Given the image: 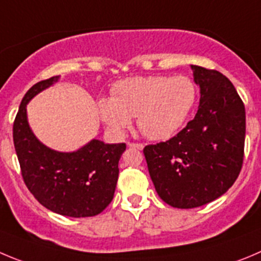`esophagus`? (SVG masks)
Segmentation results:
<instances>
[{"label":"esophagus","instance_id":"esophagus-1","mask_svg":"<svg viewBox=\"0 0 261 261\" xmlns=\"http://www.w3.org/2000/svg\"><path fill=\"white\" fill-rule=\"evenodd\" d=\"M128 147H130V148H135V149H139V150H142L143 148H144V145H143L142 143H128Z\"/></svg>","mask_w":261,"mask_h":261}]
</instances>
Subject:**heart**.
<instances>
[{
	"instance_id": "b5f03b06",
	"label": "heart",
	"mask_w": 261,
	"mask_h": 261,
	"mask_svg": "<svg viewBox=\"0 0 261 261\" xmlns=\"http://www.w3.org/2000/svg\"><path fill=\"white\" fill-rule=\"evenodd\" d=\"M196 99L197 86L188 75L134 77L112 87V99L99 101V114L113 133H122L135 117L145 138L162 140L179 130Z\"/></svg>"
}]
</instances>
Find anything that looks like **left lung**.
I'll use <instances>...</instances> for the list:
<instances>
[{
    "label": "left lung",
    "instance_id": "8db88e82",
    "mask_svg": "<svg viewBox=\"0 0 261 261\" xmlns=\"http://www.w3.org/2000/svg\"><path fill=\"white\" fill-rule=\"evenodd\" d=\"M201 99L196 117L167 142L143 149L158 196L176 208L213 202L234 184L245 154L246 112L232 82L192 65Z\"/></svg>",
    "mask_w": 261,
    "mask_h": 261
}]
</instances>
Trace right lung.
<instances>
[{
  "instance_id": "add662e5",
  "label": "right lung",
  "mask_w": 261,
  "mask_h": 261,
  "mask_svg": "<svg viewBox=\"0 0 261 261\" xmlns=\"http://www.w3.org/2000/svg\"><path fill=\"white\" fill-rule=\"evenodd\" d=\"M58 81L37 82L24 95L13 126L15 152L27 188L42 206L70 218L95 216L112 202L118 179V161L126 144L91 140L77 152L62 153L38 142L27 121L32 97Z\"/></svg>"
}]
</instances>
